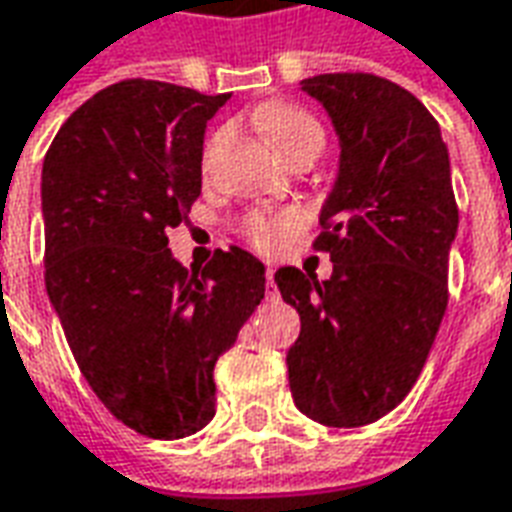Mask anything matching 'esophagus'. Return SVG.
<instances>
[{
    "instance_id": "1",
    "label": "esophagus",
    "mask_w": 512,
    "mask_h": 512,
    "mask_svg": "<svg viewBox=\"0 0 512 512\" xmlns=\"http://www.w3.org/2000/svg\"><path fill=\"white\" fill-rule=\"evenodd\" d=\"M266 299L268 301L279 299V290H277V285H274V268H268L266 271Z\"/></svg>"
}]
</instances>
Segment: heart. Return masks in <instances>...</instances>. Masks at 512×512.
I'll use <instances>...</instances> for the list:
<instances>
[{
  "instance_id": "1",
  "label": "heart",
  "mask_w": 512,
  "mask_h": 512,
  "mask_svg": "<svg viewBox=\"0 0 512 512\" xmlns=\"http://www.w3.org/2000/svg\"><path fill=\"white\" fill-rule=\"evenodd\" d=\"M257 123L263 126V131L268 134V139L277 145V150L282 156L293 158L296 153H304V150H315L321 153L323 147V126L315 120V117L301 109V106L293 104H277L266 106L257 112ZM224 131H216V134L208 139L205 145V161L213 156V150L222 145ZM244 235L263 252H271L282 244V238L296 227V219L293 216H274V213H249L244 219Z\"/></svg>"
}]
</instances>
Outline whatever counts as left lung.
<instances>
[{"mask_svg": "<svg viewBox=\"0 0 512 512\" xmlns=\"http://www.w3.org/2000/svg\"><path fill=\"white\" fill-rule=\"evenodd\" d=\"M340 136V175L312 241L332 257L326 282L279 268L301 318L288 351L293 400L329 428L376 422L411 392L447 310V257L458 230L450 153L436 117L373 73L301 82Z\"/></svg>", "mask_w": 512, "mask_h": 512, "instance_id": "1", "label": "left lung"}]
</instances>
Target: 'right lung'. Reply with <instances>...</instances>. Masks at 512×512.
I'll return each instance as SVG.
<instances>
[{
    "instance_id": "obj_1",
    "label": "right lung",
    "mask_w": 512,
    "mask_h": 512,
    "mask_svg": "<svg viewBox=\"0 0 512 512\" xmlns=\"http://www.w3.org/2000/svg\"><path fill=\"white\" fill-rule=\"evenodd\" d=\"M227 98L126 79L84 101L43 158L49 299L98 400L150 439L211 422L213 367L266 293V266L238 246L202 271L167 246L200 197L205 123Z\"/></svg>"
}]
</instances>
